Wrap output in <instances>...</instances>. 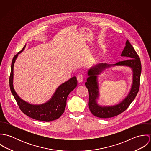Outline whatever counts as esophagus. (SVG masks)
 I'll use <instances>...</instances> for the list:
<instances>
[{
  "label": "esophagus",
  "instance_id": "1",
  "mask_svg": "<svg viewBox=\"0 0 151 151\" xmlns=\"http://www.w3.org/2000/svg\"><path fill=\"white\" fill-rule=\"evenodd\" d=\"M77 81L79 83H81L83 81V76L82 74H79L77 76Z\"/></svg>",
  "mask_w": 151,
  "mask_h": 151
}]
</instances>
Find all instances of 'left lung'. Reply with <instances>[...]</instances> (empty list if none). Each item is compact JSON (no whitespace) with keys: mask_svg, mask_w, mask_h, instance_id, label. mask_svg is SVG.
<instances>
[{"mask_svg":"<svg viewBox=\"0 0 151 151\" xmlns=\"http://www.w3.org/2000/svg\"><path fill=\"white\" fill-rule=\"evenodd\" d=\"M121 56L125 57L126 60L119 62L114 65L99 63L91 67L88 71V77L85 83L89 92V108L95 116L99 118H110L116 116L125 111L137 96L140 85L141 73V63L140 59L132 46L128 40L126 41ZM113 66H129L133 71V83L129 93L119 104L113 106L102 107L98 105L96 100L99 97V85L97 77L103 70Z\"/></svg>","mask_w":151,"mask_h":151,"instance_id":"left-lung-1","label":"left lung"}]
</instances>
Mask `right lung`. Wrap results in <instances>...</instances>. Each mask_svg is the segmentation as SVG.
<instances>
[{"mask_svg":"<svg viewBox=\"0 0 151 151\" xmlns=\"http://www.w3.org/2000/svg\"><path fill=\"white\" fill-rule=\"evenodd\" d=\"M25 47L16 54L12 60L9 84L11 92L22 111L28 117L43 122H50L59 119L65 111L66 100L69 93L77 86L76 77L74 76L59 86L52 98L46 103L41 105H32L21 99L16 92L13 85V67L19 55Z\"/></svg>","mask_w":151,"mask_h":151,"instance_id":"obj_1","label":"right lung"}]
</instances>
